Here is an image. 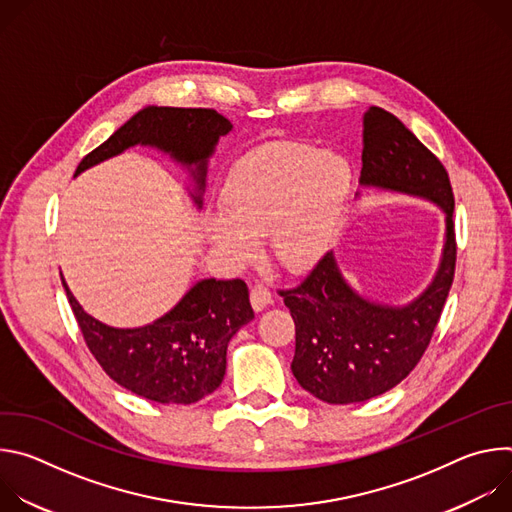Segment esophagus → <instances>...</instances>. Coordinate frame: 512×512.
I'll return each instance as SVG.
<instances>
[{"label": "esophagus", "instance_id": "obj_1", "mask_svg": "<svg viewBox=\"0 0 512 512\" xmlns=\"http://www.w3.org/2000/svg\"><path fill=\"white\" fill-rule=\"evenodd\" d=\"M269 304H273L271 291L263 283L253 285V289H251V306H253V310L255 312H263Z\"/></svg>", "mask_w": 512, "mask_h": 512}]
</instances>
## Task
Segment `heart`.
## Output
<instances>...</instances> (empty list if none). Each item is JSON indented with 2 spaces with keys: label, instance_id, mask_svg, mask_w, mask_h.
<instances>
[{
  "label": "heart",
  "instance_id": "heart-1",
  "mask_svg": "<svg viewBox=\"0 0 512 512\" xmlns=\"http://www.w3.org/2000/svg\"><path fill=\"white\" fill-rule=\"evenodd\" d=\"M352 168L306 143H279L241 158L223 186V210L206 221L212 247L251 263L257 239L289 273L314 269L330 251L352 194Z\"/></svg>",
  "mask_w": 512,
  "mask_h": 512
}]
</instances>
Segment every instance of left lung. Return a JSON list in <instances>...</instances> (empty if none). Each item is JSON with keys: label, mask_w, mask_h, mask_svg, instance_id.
Segmentation results:
<instances>
[{"label": "left lung", "mask_w": 512, "mask_h": 512, "mask_svg": "<svg viewBox=\"0 0 512 512\" xmlns=\"http://www.w3.org/2000/svg\"><path fill=\"white\" fill-rule=\"evenodd\" d=\"M360 186L433 202L446 214L440 265L405 306L373 302L348 283L330 251L294 289L281 291L296 322L291 373L332 405L362 403L397 387L423 356L454 281V194L442 162L389 111L362 119Z\"/></svg>", "instance_id": "1"}]
</instances>
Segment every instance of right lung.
Masks as SVG:
<instances>
[{
  "label": "right lung",
  "mask_w": 512,
  "mask_h": 512,
  "mask_svg": "<svg viewBox=\"0 0 512 512\" xmlns=\"http://www.w3.org/2000/svg\"><path fill=\"white\" fill-rule=\"evenodd\" d=\"M233 123L214 109L145 107L83 158L75 176L145 145L190 172L188 190L202 208L208 160ZM62 277V275H60ZM62 285L85 342L103 371L127 391L156 403L190 405L221 387L227 346L255 314L241 279H200L162 318L139 328H113L83 310L64 277Z\"/></svg>",
  "instance_id": "right-lung-1"
}]
</instances>
